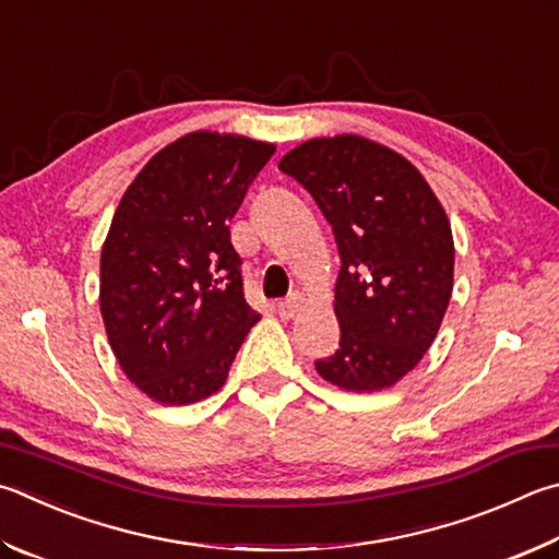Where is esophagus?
I'll use <instances>...</instances> for the list:
<instances>
[{
  "mask_svg": "<svg viewBox=\"0 0 559 559\" xmlns=\"http://www.w3.org/2000/svg\"><path fill=\"white\" fill-rule=\"evenodd\" d=\"M302 306H306V298H302L300 293H290L286 300L278 302V314L283 320H290L302 310Z\"/></svg>",
  "mask_w": 559,
  "mask_h": 559,
  "instance_id": "1",
  "label": "esophagus"
}]
</instances>
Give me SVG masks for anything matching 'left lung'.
<instances>
[{"mask_svg":"<svg viewBox=\"0 0 559 559\" xmlns=\"http://www.w3.org/2000/svg\"><path fill=\"white\" fill-rule=\"evenodd\" d=\"M332 225L340 349L314 361L347 391L389 389L430 349L452 296L448 215L411 160L361 136L312 139L281 158Z\"/></svg>","mask_w":559,"mask_h":559,"instance_id":"8db88e82","label":"left lung"}]
</instances>
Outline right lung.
<instances>
[{
  "label": "right lung",
  "instance_id": "add662e5",
  "mask_svg": "<svg viewBox=\"0 0 559 559\" xmlns=\"http://www.w3.org/2000/svg\"><path fill=\"white\" fill-rule=\"evenodd\" d=\"M276 146L195 131L148 160L121 198L99 261V310L131 383L164 405L225 383L261 314L245 300L227 222Z\"/></svg>",
  "mask_w": 559,
  "mask_h": 559
}]
</instances>
